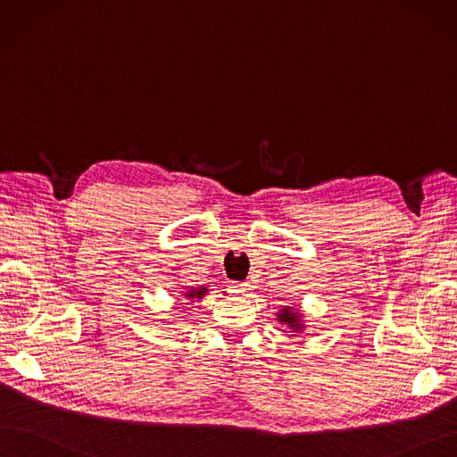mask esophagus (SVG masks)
Masks as SVG:
<instances>
[{"instance_id": "1", "label": "esophagus", "mask_w": 457, "mask_h": 457, "mask_svg": "<svg viewBox=\"0 0 457 457\" xmlns=\"http://www.w3.org/2000/svg\"><path fill=\"white\" fill-rule=\"evenodd\" d=\"M228 290L233 294V295H243L246 290H248V284L246 282H229Z\"/></svg>"}]
</instances>
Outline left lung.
<instances>
[{
    "instance_id": "1",
    "label": "left lung",
    "mask_w": 457,
    "mask_h": 457,
    "mask_svg": "<svg viewBox=\"0 0 457 457\" xmlns=\"http://www.w3.org/2000/svg\"><path fill=\"white\" fill-rule=\"evenodd\" d=\"M278 318V322L280 324H286V326H290L295 333H301L303 331V328H305V326H303V322H301V314L297 312V311H294L292 307H284L278 314H277Z\"/></svg>"
}]
</instances>
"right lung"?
<instances>
[{"label":"right lung","instance_id":"right-lung-1","mask_svg":"<svg viewBox=\"0 0 457 457\" xmlns=\"http://www.w3.org/2000/svg\"><path fill=\"white\" fill-rule=\"evenodd\" d=\"M205 294H207V290H205V288H194V290H190L188 294H184V295H186V297H190V299H195V297H197V299H201V297L205 295Z\"/></svg>","mask_w":457,"mask_h":457}]
</instances>
